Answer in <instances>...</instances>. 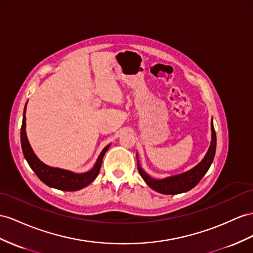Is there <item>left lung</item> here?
Returning a JSON list of instances; mask_svg holds the SVG:
<instances>
[{
	"mask_svg": "<svg viewBox=\"0 0 253 253\" xmlns=\"http://www.w3.org/2000/svg\"><path fill=\"white\" fill-rule=\"evenodd\" d=\"M211 146L207 151L206 155L202 161L199 165H197L191 170L177 174V175H173L166 177L163 179H156L151 177L148 174L142 169L139 159L137 157V165H138V170L142 178L144 179V182L151 187L152 189L155 191L164 193V194H177L189 191L192 189L194 186H197L202 177L205 175V173L209 171L210 167L212 163L213 157H215L216 153V131L215 128H213L212 120L211 123Z\"/></svg>",
	"mask_w": 253,
	"mask_h": 253,
	"instance_id": "8db88e82",
	"label": "left lung"
}]
</instances>
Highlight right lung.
Instances as JSON below:
<instances>
[{"instance_id":"obj_1","label":"right lung","mask_w":253,"mask_h":253,"mask_svg":"<svg viewBox=\"0 0 253 253\" xmlns=\"http://www.w3.org/2000/svg\"><path fill=\"white\" fill-rule=\"evenodd\" d=\"M25 109H27V105H25L23 111V121L21 126V147L24 158L27 159L31 169L35 172L38 178L47 186L64 191L80 190L92 183L97 175H98L101 168L102 158L105 156L106 152L109 150L110 144L101 151L93 169L85 173H75L68 170L60 169V168H53L44 165L42 161L38 159L29 143L27 131H25Z\"/></svg>"}]
</instances>
